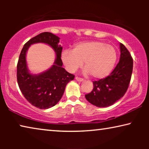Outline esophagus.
<instances>
[{"mask_svg": "<svg viewBox=\"0 0 149 149\" xmlns=\"http://www.w3.org/2000/svg\"><path fill=\"white\" fill-rule=\"evenodd\" d=\"M75 79H76L77 81H79V82H82V81H83V79L79 78V77H75Z\"/></svg>", "mask_w": 149, "mask_h": 149, "instance_id": "1", "label": "esophagus"}]
</instances>
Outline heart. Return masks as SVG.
Returning <instances> with one entry per match:
<instances>
[{
	"mask_svg": "<svg viewBox=\"0 0 149 149\" xmlns=\"http://www.w3.org/2000/svg\"><path fill=\"white\" fill-rule=\"evenodd\" d=\"M65 68L74 72L83 66L85 75L95 79H104L113 71L117 62V51L113 46L97 40L82 42L75 45L73 51L65 49L61 55Z\"/></svg>",
	"mask_w": 149,
	"mask_h": 149,
	"instance_id": "obj_1",
	"label": "heart"
}]
</instances>
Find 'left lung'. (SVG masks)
Listing matches in <instances>:
<instances>
[{
	"label": "left lung",
	"instance_id": "1",
	"mask_svg": "<svg viewBox=\"0 0 149 149\" xmlns=\"http://www.w3.org/2000/svg\"><path fill=\"white\" fill-rule=\"evenodd\" d=\"M119 62L113 72L104 79L93 81V89L85 95L91 104L107 107L113 104L125 94L129 86L133 70V60L129 51L120 43Z\"/></svg>",
	"mask_w": 149,
	"mask_h": 149
}]
</instances>
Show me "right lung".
I'll list each match as a JSON object with an SVG mask.
<instances>
[{"instance_id": "1", "label": "right lung", "mask_w": 149, "mask_h": 149, "mask_svg": "<svg viewBox=\"0 0 149 149\" xmlns=\"http://www.w3.org/2000/svg\"><path fill=\"white\" fill-rule=\"evenodd\" d=\"M60 39L51 32H42L28 40L20 53L17 66L18 85L26 99L38 109H47L57 104L64 94L66 85L74 78L62 67V47L59 45ZM36 43L48 44L56 53L54 64L39 74L30 73L26 61L28 49Z\"/></svg>"}]
</instances>
